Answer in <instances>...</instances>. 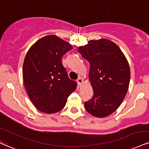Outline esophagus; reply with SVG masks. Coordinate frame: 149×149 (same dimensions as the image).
Masks as SVG:
<instances>
[{"mask_svg": "<svg viewBox=\"0 0 149 149\" xmlns=\"http://www.w3.org/2000/svg\"><path fill=\"white\" fill-rule=\"evenodd\" d=\"M77 82H78V85L79 86H80L82 85V82H83V80H82V78H78V80H77Z\"/></svg>", "mask_w": 149, "mask_h": 149, "instance_id": "obj_1", "label": "esophagus"}]
</instances>
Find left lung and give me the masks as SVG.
I'll return each mask as SVG.
<instances>
[{"mask_svg": "<svg viewBox=\"0 0 149 149\" xmlns=\"http://www.w3.org/2000/svg\"><path fill=\"white\" fill-rule=\"evenodd\" d=\"M78 52L89 62V78L94 89L85 110L96 117L110 115L120 106L128 91L130 71L119 46L106 39L91 40Z\"/></svg>", "mask_w": 149, "mask_h": 149, "instance_id": "8db88e82", "label": "left lung"}]
</instances>
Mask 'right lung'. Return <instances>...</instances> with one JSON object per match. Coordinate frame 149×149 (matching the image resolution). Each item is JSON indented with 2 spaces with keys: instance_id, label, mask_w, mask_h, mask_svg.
<instances>
[{
  "instance_id": "1",
  "label": "right lung",
  "mask_w": 149,
  "mask_h": 149,
  "mask_svg": "<svg viewBox=\"0 0 149 149\" xmlns=\"http://www.w3.org/2000/svg\"><path fill=\"white\" fill-rule=\"evenodd\" d=\"M73 49L69 43L55 35L36 42L25 57L23 78L25 88L37 110L47 114L59 112L76 90L77 82L69 79L62 57Z\"/></svg>"
}]
</instances>
